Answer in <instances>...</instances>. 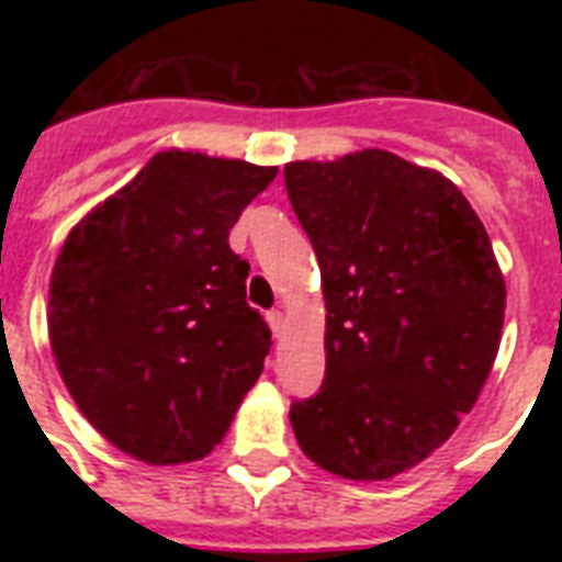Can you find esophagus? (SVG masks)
<instances>
[{"label": "esophagus", "mask_w": 562, "mask_h": 562, "mask_svg": "<svg viewBox=\"0 0 562 562\" xmlns=\"http://www.w3.org/2000/svg\"><path fill=\"white\" fill-rule=\"evenodd\" d=\"M268 326H271L273 338H280L282 329H285V315H282L280 308H273V312H268Z\"/></svg>", "instance_id": "1"}]
</instances>
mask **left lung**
Returning <instances> with one entry per match:
<instances>
[{"label": "left lung", "instance_id": "obj_1", "mask_svg": "<svg viewBox=\"0 0 562 562\" xmlns=\"http://www.w3.org/2000/svg\"><path fill=\"white\" fill-rule=\"evenodd\" d=\"M326 300V375L291 405L308 461L352 481L417 467L496 361L505 277L452 180L391 151L285 166Z\"/></svg>", "mask_w": 562, "mask_h": 562}]
</instances>
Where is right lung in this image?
<instances>
[{"label":"right lung","mask_w":562,"mask_h":562,"mask_svg":"<svg viewBox=\"0 0 562 562\" xmlns=\"http://www.w3.org/2000/svg\"><path fill=\"white\" fill-rule=\"evenodd\" d=\"M277 166L162 151L66 236L48 338L81 414L136 461L189 463L224 440L271 329L229 250Z\"/></svg>","instance_id":"right-lung-1"}]
</instances>
